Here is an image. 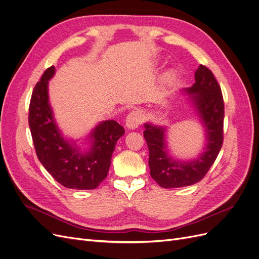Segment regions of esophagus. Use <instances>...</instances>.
<instances>
[{"label": "esophagus", "instance_id": "obj_1", "mask_svg": "<svg viewBox=\"0 0 259 259\" xmlns=\"http://www.w3.org/2000/svg\"><path fill=\"white\" fill-rule=\"evenodd\" d=\"M142 114L139 111H132L126 118V127L128 129H137L142 123Z\"/></svg>", "mask_w": 259, "mask_h": 259}]
</instances>
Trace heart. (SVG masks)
Returning <instances> with one entry per match:
<instances>
[{"label":"heart","instance_id":"b5f03b06","mask_svg":"<svg viewBox=\"0 0 259 259\" xmlns=\"http://www.w3.org/2000/svg\"><path fill=\"white\" fill-rule=\"evenodd\" d=\"M173 76H174V73H173V72H169V73L166 75V79H167V80H170V79H173Z\"/></svg>","mask_w":259,"mask_h":259}]
</instances>
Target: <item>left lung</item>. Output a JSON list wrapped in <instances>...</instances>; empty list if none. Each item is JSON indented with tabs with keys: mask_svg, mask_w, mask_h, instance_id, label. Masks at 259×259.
Returning a JSON list of instances; mask_svg holds the SVG:
<instances>
[{
	"mask_svg": "<svg viewBox=\"0 0 259 259\" xmlns=\"http://www.w3.org/2000/svg\"><path fill=\"white\" fill-rule=\"evenodd\" d=\"M185 92L193 103L206 132L204 151L196 159H173L166 149V128L150 122L144 124V138L149 149L150 176L165 189L187 187L202 180L213 164L223 144L224 101L221 88L211 70L199 65L195 71V83Z\"/></svg>",
	"mask_w": 259,
	"mask_h": 259,
	"instance_id": "8db88e82",
	"label": "left lung"
}]
</instances>
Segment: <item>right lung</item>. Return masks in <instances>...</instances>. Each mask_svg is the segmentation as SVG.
Wrapping results in <instances>:
<instances>
[{
  "label": "right lung",
  "mask_w": 259,
  "mask_h": 259,
  "mask_svg": "<svg viewBox=\"0 0 259 259\" xmlns=\"http://www.w3.org/2000/svg\"><path fill=\"white\" fill-rule=\"evenodd\" d=\"M55 73L48 68L32 93L28 108L30 126L36 155L57 183L68 189L92 190L108 176L115 145L124 129L115 120H104L91 132V147L82 151L74 142L66 140L53 117L48 83Z\"/></svg>",
  "instance_id": "add662e5"
}]
</instances>
